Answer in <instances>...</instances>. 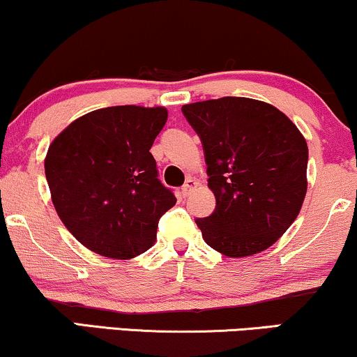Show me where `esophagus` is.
Listing matches in <instances>:
<instances>
[{
    "label": "esophagus",
    "instance_id": "obj_1",
    "mask_svg": "<svg viewBox=\"0 0 357 357\" xmlns=\"http://www.w3.org/2000/svg\"><path fill=\"white\" fill-rule=\"evenodd\" d=\"M198 185V182L195 178H192V177H188L187 180H185V183H183V187H182V193H183V197H188V193L192 192L193 188H195Z\"/></svg>",
    "mask_w": 357,
    "mask_h": 357
}]
</instances>
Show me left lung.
Returning <instances> with one entry per match:
<instances>
[{"instance_id": "1", "label": "left lung", "mask_w": 357, "mask_h": 357, "mask_svg": "<svg viewBox=\"0 0 357 357\" xmlns=\"http://www.w3.org/2000/svg\"><path fill=\"white\" fill-rule=\"evenodd\" d=\"M205 152L216 208L197 218L208 246L228 257L271 248L298 216L307 193L308 147L282 111L225 96L182 106Z\"/></svg>"}]
</instances>
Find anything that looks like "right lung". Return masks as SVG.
<instances>
[{
    "label": "right lung",
    "mask_w": 357,
    "mask_h": 357,
    "mask_svg": "<svg viewBox=\"0 0 357 357\" xmlns=\"http://www.w3.org/2000/svg\"><path fill=\"white\" fill-rule=\"evenodd\" d=\"M165 121L160 106H109L78 118L50 144L52 203L90 251L131 259L154 244L160 216L177 202L149 152Z\"/></svg>",
    "instance_id": "right-lung-1"
}]
</instances>
